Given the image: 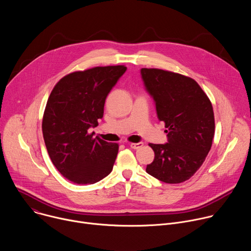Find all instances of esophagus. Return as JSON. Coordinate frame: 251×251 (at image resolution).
I'll return each instance as SVG.
<instances>
[{
	"mask_svg": "<svg viewBox=\"0 0 251 251\" xmlns=\"http://www.w3.org/2000/svg\"><path fill=\"white\" fill-rule=\"evenodd\" d=\"M143 145H144V143L143 142H139V143H131L130 144V147L134 150H137V149H140Z\"/></svg>",
	"mask_w": 251,
	"mask_h": 251,
	"instance_id": "1",
	"label": "esophagus"
}]
</instances>
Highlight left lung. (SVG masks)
Here are the masks:
<instances>
[{
  "instance_id": "obj_1",
  "label": "left lung",
  "mask_w": 251,
  "mask_h": 251,
  "mask_svg": "<svg viewBox=\"0 0 251 251\" xmlns=\"http://www.w3.org/2000/svg\"><path fill=\"white\" fill-rule=\"evenodd\" d=\"M140 74L158 119L165 122L168 140L165 144H149L155 158L146 172L164 183L185 182L210 150L214 135L211 103L190 77L156 68H141Z\"/></svg>"
}]
</instances>
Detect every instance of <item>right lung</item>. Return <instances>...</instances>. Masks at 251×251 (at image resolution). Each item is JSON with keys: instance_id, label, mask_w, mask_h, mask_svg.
Segmentation results:
<instances>
[{"instance_id": "add662e5", "label": "right lung", "mask_w": 251, "mask_h": 251, "mask_svg": "<svg viewBox=\"0 0 251 251\" xmlns=\"http://www.w3.org/2000/svg\"><path fill=\"white\" fill-rule=\"evenodd\" d=\"M124 65L98 66L61 78L52 89L44 114L43 134L52 164L68 181L94 184L108 176L118 144L93 138L105 99L125 74Z\"/></svg>"}]
</instances>
